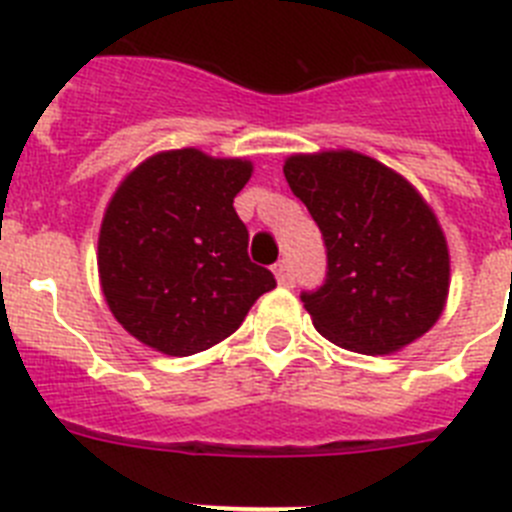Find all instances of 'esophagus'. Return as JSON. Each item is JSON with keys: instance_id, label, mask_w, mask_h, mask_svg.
<instances>
[{"instance_id": "34e87169", "label": "esophagus", "mask_w": 512, "mask_h": 512, "mask_svg": "<svg viewBox=\"0 0 512 512\" xmlns=\"http://www.w3.org/2000/svg\"><path fill=\"white\" fill-rule=\"evenodd\" d=\"M274 274H277V282L284 284V287H292V284H295V274H292V266H289L287 259L274 264Z\"/></svg>"}]
</instances>
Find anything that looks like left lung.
I'll list each match as a JSON object with an SVG mask.
<instances>
[{
    "instance_id": "left-lung-1",
    "label": "left lung",
    "mask_w": 512,
    "mask_h": 512,
    "mask_svg": "<svg viewBox=\"0 0 512 512\" xmlns=\"http://www.w3.org/2000/svg\"><path fill=\"white\" fill-rule=\"evenodd\" d=\"M284 176L323 233L325 279L300 295L320 336L359 354L423 336L449 292V248L423 197L354 151L292 156Z\"/></svg>"
}]
</instances>
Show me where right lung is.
Masks as SVG:
<instances>
[{
	"mask_svg": "<svg viewBox=\"0 0 512 512\" xmlns=\"http://www.w3.org/2000/svg\"><path fill=\"white\" fill-rule=\"evenodd\" d=\"M248 179V161L182 148L148 158L120 184L99 230V279L130 336L161 354H200L277 287L248 259L233 207Z\"/></svg>",
	"mask_w": 512,
	"mask_h": 512,
	"instance_id": "1",
	"label": "right lung"
}]
</instances>
